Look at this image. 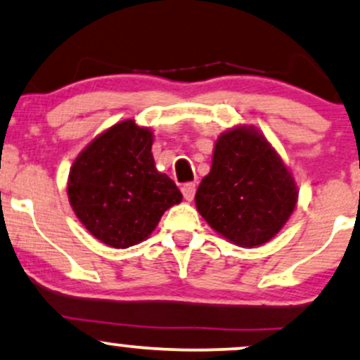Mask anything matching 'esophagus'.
Here are the masks:
<instances>
[{"label":"esophagus","mask_w":360,"mask_h":360,"mask_svg":"<svg viewBox=\"0 0 360 360\" xmlns=\"http://www.w3.org/2000/svg\"><path fill=\"white\" fill-rule=\"evenodd\" d=\"M181 191H183L186 201H193L194 193H196V186H194V183H186L183 188H181Z\"/></svg>","instance_id":"34e87169"}]
</instances>
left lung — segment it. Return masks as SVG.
<instances>
[{
	"mask_svg": "<svg viewBox=\"0 0 360 360\" xmlns=\"http://www.w3.org/2000/svg\"><path fill=\"white\" fill-rule=\"evenodd\" d=\"M298 186L278 152L254 127H235L218 137L210 174L194 203L206 223L238 247L269 242L286 225Z\"/></svg>",
	"mask_w": 360,
	"mask_h": 360,
	"instance_id": "8db88e82",
	"label": "left lung"
}]
</instances>
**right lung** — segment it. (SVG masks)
I'll return each mask as SVG.
<instances>
[{"mask_svg": "<svg viewBox=\"0 0 360 360\" xmlns=\"http://www.w3.org/2000/svg\"><path fill=\"white\" fill-rule=\"evenodd\" d=\"M154 134L123 120L98 135L74 160L68 196L74 213L98 240L115 249L140 243L183 194L155 169Z\"/></svg>", "mask_w": 360, "mask_h": 360, "instance_id": "obj_1", "label": "right lung"}]
</instances>
